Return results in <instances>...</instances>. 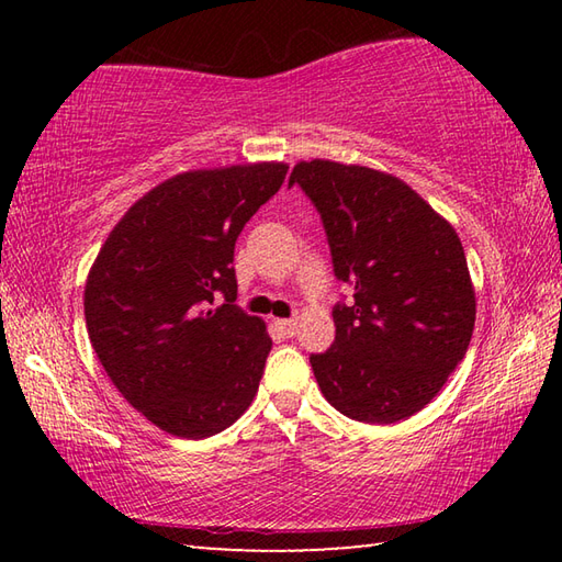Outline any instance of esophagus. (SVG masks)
I'll use <instances>...</instances> for the list:
<instances>
[{"label":"esophagus","mask_w":562,"mask_h":562,"mask_svg":"<svg viewBox=\"0 0 562 562\" xmlns=\"http://www.w3.org/2000/svg\"><path fill=\"white\" fill-rule=\"evenodd\" d=\"M274 327H278V331H282L284 337H294V331H297V322H294V319H278V322H274Z\"/></svg>","instance_id":"1"}]
</instances>
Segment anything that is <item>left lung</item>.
Masks as SVG:
<instances>
[{
    "instance_id": "8db88e82",
    "label": "left lung",
    "mask_w": 562,
    "mask_h": 562,
    "mask_svg": "<svg viewBox=\"0 0 562 562\" xmlns=\"http://www.w3.org/2000/svg\"><path fill=\"white\" fill-rule=\"evenodd\" d=\"M325 225L349 304L310 364L327 402L355 422L394 424L441 392L475 325V292L449 221L396 176L335 160L292 168Z\"/></svg>"
}]
</instances>
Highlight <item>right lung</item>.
Returning <instances> with one entry per match:
<instances>
[{
	"mask_svg": "<svg viewBox=\"0 0 562 562\" xmlns=\"http://www.w3.org/2000/svg\"><path fill=\"white\" fill-rule=\"evenodd\" d=\"M288 164L188 170L128 207L91 265L83 315L123 398L180 439L235 424L258 394L272 339L235 304V240ZM225 296L221 308H213Z\"/></svg>",
	"mask_w": 562,
	"mask_h": 562,
	"instance_id": "right-lung-1",
	"label": "right lung"
}]
</instances>
